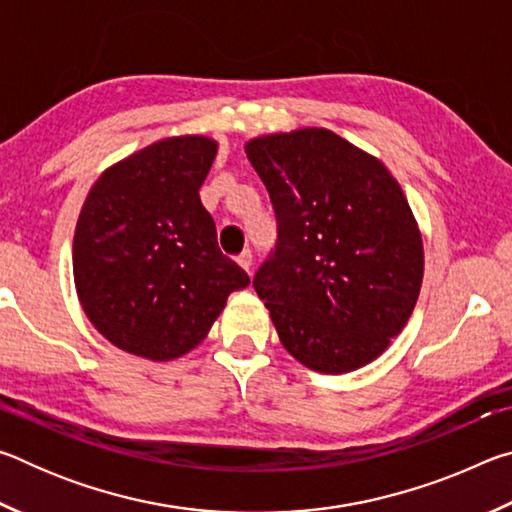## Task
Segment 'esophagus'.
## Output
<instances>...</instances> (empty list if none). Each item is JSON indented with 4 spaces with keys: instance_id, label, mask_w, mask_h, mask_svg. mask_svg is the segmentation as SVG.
<instances>
[{
    "instance_id": "34e87169",
    "label": "esophagus",
    "mask_w": 512,
    "mask_h": 512,
    "mask_svg": "<svg viewBox=\"0 0 512 512\" xmlns=\"http://www.w3.org/2000/svg\"><path fill=\"white\" fill-rule=\"evenodd\" d=\"M237 262L241 268H244V271L250 273V268H253V253H250V250H244V253L237 257Z\"/></svg>"
}]
</instances>
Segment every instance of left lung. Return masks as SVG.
Instances as JSON below:
<instances>
[{
    "label": "left lung",
    "mask_w": 512,
    "mask_h": 512,
    "mask_svg": "<svg viewBox=\"0 0 512 512\" xmlns=\"http://www.w3.org/2000/svg\"><path fill=\"white\" fill-rule=\"evenodd\" d=\"M246 155L275 210V250L253 287L282 345L329 375L366 366L422 287V237L402 187L327 128L255 137Z\"/></svg>",
    "instance_id": "1"
}]
</instances>
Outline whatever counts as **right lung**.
<instances>
[{
	"label": "right lung",
	"mask_w": 512,
	"mask_h": 512,
	"mask_svg": "<svg viewBox=\"0 0 512 512\" xmlns=\"http://www.w3.org/2000/svg\"><path fill=\"white\" fill-rule=\"evenodd\" d=\"M216 155L201 135L167 137L112 164L76 223L74 282L117 348L169 361L201 343L248 273L225 257L198 196Z\"/></svg>",
	"instance_id": "right-lung-1"
}]
</instances>
